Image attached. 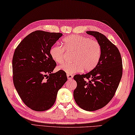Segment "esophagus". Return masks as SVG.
I'll list each match as a JSON object with an SVG mask.
<instances>
[{"instance_id": "34e87169", "label": "esophagus", "mask_w": 135, "mask_h": 135, "mask_svg": "<svg viewBox=\"0 0 135 135\" xmlns=\"http://www.w3.org/2000/svg\"><path fill=\"white\" fill-rule=\"evenodd\" d=\"M73 76L72 75H71V74H67V78L69 80H70L73 78Z\"/></svg>"}]
</instances>
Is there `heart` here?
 Listing matches in <instances>:
<instances>
[{
	"mask_svg": "<svg viewBox=\"0 0 135 135\" xmlns=\"http://www.w3.org/2000/svg\"><path fill=\"white\" fill-rule=\"evenodd\" d=\"M62 45L63 46H52L49 54L55 62L61 64L66 60V51L73 53L71 59L73 62L59 67V69L67 74L78 73L83 69L86 71H91L100 62L102 49L97 41L81 35H71L63 39Z\"/></svg>",
	"mask_w": 135,
	"mask_h": 135,
	"instance_id": "heart-1",
	"label": "heart"
}]
</instances>
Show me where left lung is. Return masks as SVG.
Instances as JSON below:
<instances>
[{"label":"left lung","mask_w":135,"mask_h":135,"mask_svg":"<svg viewBox=\"0 0 135 135\" xmlns=\"http://www.w3.org/2000/svg\"><path fill=\"white\" fill-rule=\"evenodd\" d=\"M100 44L102 53L94 69L83 75H76L77 82L73 96L76 104L88 111L105 106L114 96L122 76V60L117 47L105 35L97 31H87Z\"/></svg>","instance_id":"8db88e82"}]
</instances>
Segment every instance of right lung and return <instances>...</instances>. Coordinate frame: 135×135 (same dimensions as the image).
I'll use <instances>...</instances> for the list:
<instances>
[{"label": "right lung", "instance_id": "1", "mask_svg": "<svg viewBox=\"0 0 135 135\" xmlns=\"http://www.w3.org/2000/svg\"><path fill=\"white\" fill-rule=\"evenodd\" d=\"M62 35L37 30L24 38L15 49L14 86L23 102L34 111L51 108L57 91L68 80L64 70L52 73L56 64L49 54L51 46Z\"/></svg>", "mask_w": 135, "mask_h": 135}]
</instances>
